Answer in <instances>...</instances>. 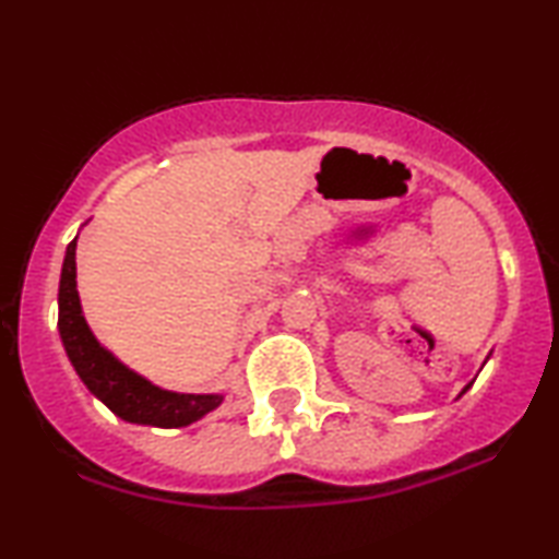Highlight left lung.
Wrapping results in <instances>:
<instances>
[{"label":"left lung","instance_id":"1","mask_svg":"<svg viewBox=\"0 0 559 559\" xmlns=\"http://www.w3.org/2000/svg\"><path fill=\"white\" fill-rule=\"evenodd\" d=\"M486 359H488V357H486ZM471 384H473V382H471ZM471 384H466V386H463V390H461V394H466V390H468V386H471ZM461 394H459V396H461Z\"/></svg>","mask_w":559,"mask_h":559}]
</instances>
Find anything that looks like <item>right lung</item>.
<instances>
[{"label": "right lung", "instance_id": "1", "mask_svg": "<svg viewBox=\"0 0 559 559\" xmlns=\"http://www.w3.org/2000/svg\"><path fill=\"white\" fill-rule=\"evenodd\" d=\"M79 239V236H75ZM75 239L66 249L59 281V335L75 374L122 421L145 427H187L224 402V394L169 392L130 370L110 349L98 343L83 318L79 288H75Z\"/></svg>", "mask_w": 559, "mask_h": 559}]
</instances>
